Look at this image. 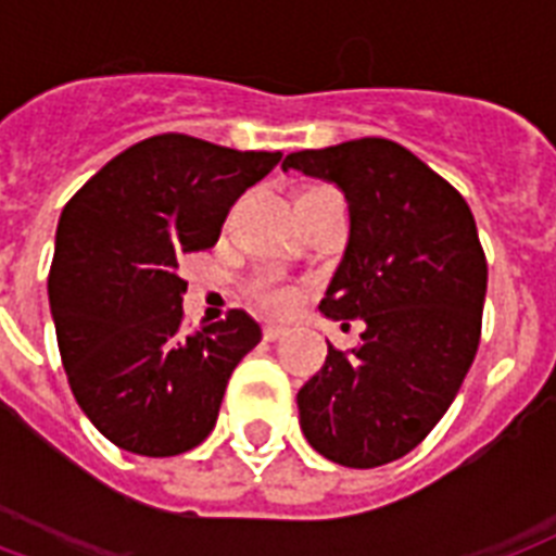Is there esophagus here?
<instances>
[{
  "mask_svg": "<svg viewBox=\"0 0 556 556\" xmlns=\"http://www.w3.org/2000/svg\"><path fill=\"white\" fill-rule=\"evenodd\" d=\"M262 338L270 340V343H274V340H279V338H286V326H277V323H268V326L262 329Z\"/></svg>",
  "mask_w": 556,
  "mask_h": 556,
  "instance_id": "obj_1",
  "label": "esophagus"
}]
</instances>
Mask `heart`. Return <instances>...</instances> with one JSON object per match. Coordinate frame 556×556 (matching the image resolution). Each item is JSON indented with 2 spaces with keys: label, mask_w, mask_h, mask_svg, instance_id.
<instances>
[{
  "label": "heart",
  "mask_w": 556,
  "mask_h": 556,
  "mask_svg": "<svg viewBox=\"0 0 556 556\" xmlns=\"http://www.w3.org/2000/svg\"><path fill=\"white\" fill-rule=\"evenodd\" d=\"M244 291H248L251 305H256L265 314L294 312L296 300H300V291L294 286H288L286 279L277 277V274H270V270H262V274L251 277Z\"/></svg>",
  "instance_id": "heart-1"
}]
</instances>
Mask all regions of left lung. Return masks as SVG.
<instances>
[{"instance_id":"left-lung-1","label":"left lung","mask_w":556,"mask_h":556,"mask_svg":"<svg viewBox=\"0 0 556 556\" xmlns=\"http://www.w3.org/2000/svg\"><path fill=\"white\" fill-rule=\"evenodd\" d=\"M282 169L346 195L349 242L320 312L366 323L361 343L329 346L296 392L300 427L334 465H387L441 421L479 349L488 262L473 213L456 187L387 138L291 152Z\"/></svg>"}]
</instances>
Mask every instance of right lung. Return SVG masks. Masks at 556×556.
I'll list each match as a JSON object with an SVG mask.
<instances>
[{"instance_id": "add662e5", "label": "right lung", "mask_w": 556, "mask_h": 556, "mask_svg": "<svg viewBox=\"0 0 556 556\" xmlns=\"http://www.w3.org/2000/svg\"><path fill=\"white\" fill-rule=\"evenodd\" d=\"M190 135H155L74 192L56 225L48 303L68 387L94 427L138 456H178L216 427L236 364L260 323L185 334V253L213 248L227 210L279 164Z\"/></svg>"}]
</instances>
